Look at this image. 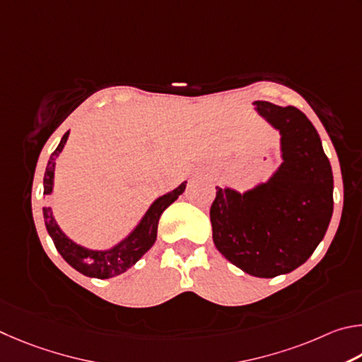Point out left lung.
Instances as JSON below:
<instances>
[{"label": "left lung", "mask_w": 362, "mask_h": 362, "mask_svg": "<svg viewBox=\"0 0 362 362\" xmlns=\"http://www.w3.org/2000/svg\"><path fill=\"white\" fill-rule=\"evenodd\" d=\"M255 105L280 130L284 162L252 191L216 187L210 218L213 242L227 261L252 276L274 278L305 262L325 237L334 210V177L305 114L269 101Z\"/></svg>", "instance_id": "1"}]
</instances>
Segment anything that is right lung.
<instances>
[{"label": "right lung", "mask_w": 362, "mask_h": 362, "mask_svg": "<svg viewBox=\"0 0 362 362\" xmlns=\"http://www.w3.org/2000/svg\"><path fill=\"white\" fill-rule=\"evenodd\" d=\"M68 133L69 132L63 135L60 144L57 146V149L52 152V156H50L47 162L46 173H44V194L52 192L55 160L62 152L63 146L66 143ZM186 185L187 181L182 182L181 186H177L175 191L158 197L154 204L151 205L148 213L144 214V218L141 219V223L138 224L136 229L133 230L122 243L114 246L110 251H92L71 242V240L60 230V227L57 226L49 206L42 208L44 223H46V229L50 238H52L57 251L60 252L62 257L65 259L73 269L81 272V274L86 276L105 280V278L124 274L125 270L133 267V265L141 259L146 251H149L151 246L156 243L158 219H160L162 213L167 210L182 192H185Z\"/></svg>", "instance_id": "right-lung-1"}]
</instances>
